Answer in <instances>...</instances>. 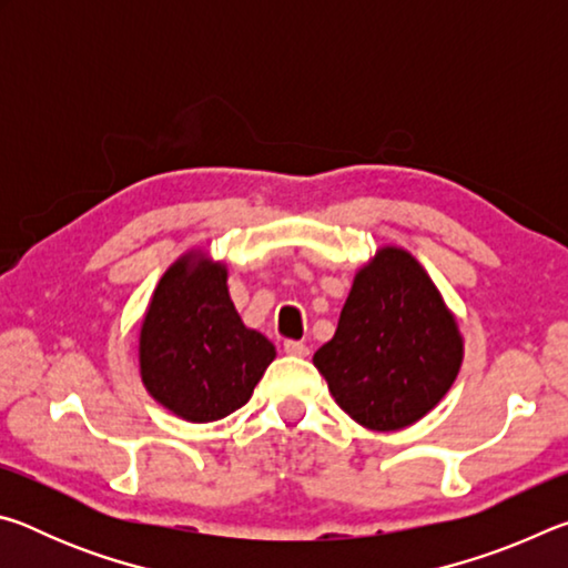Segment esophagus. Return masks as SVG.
<instances>
[{
	"instance_id": "1",
	"label": "esophagus",
	"mask_w": 568,
	"mask_h": 568,
	"mask_svg": "<svg viewBox=\"0 0 568 568\" xmlns=\"http://www.w3.org/2000/svg\"><path fill=\"white\" fill-rule=\"evenodd\" d=\"M283 351L287 353V355H307V345L305 343H301V341H285L283 343Z\"/></svg>"
}]
</instances>
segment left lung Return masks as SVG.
<instances>
[{
	"mask_svg": "<svg viewBox=\"0 0 568 568\" xmlns=\"http://www.w3.org/2000/svg\"><path fill=\"white\" fill-rule=\"evenodd\" d=\"M335 403L371 430L434 410L464 363V335L416 257L381 245L358 267L333 338L313 355Z\"/></svg>",
	"mask_w": 568,
	"mask_h": 568,
	"instance_id": "1",
	"label": "left lung"
}]
</instances>
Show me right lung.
<instances>
[{"instance_id": "obj_1", "label": "right lung", "mask_w": 568, "mask_h": 568, "mask_svg": "<svg viewBox=\"0 0 568 568\" xmlns=\"http://www.w3.org/2000/svg\"><path fill=\"white\" fill-rule=\"evenodd\" d=\"M142 386L162 408L210 423L245 406L275 345L230 301L227 265L203 247L180 255L152 291L138 341Z\"/></svg>"}]
</instances>
